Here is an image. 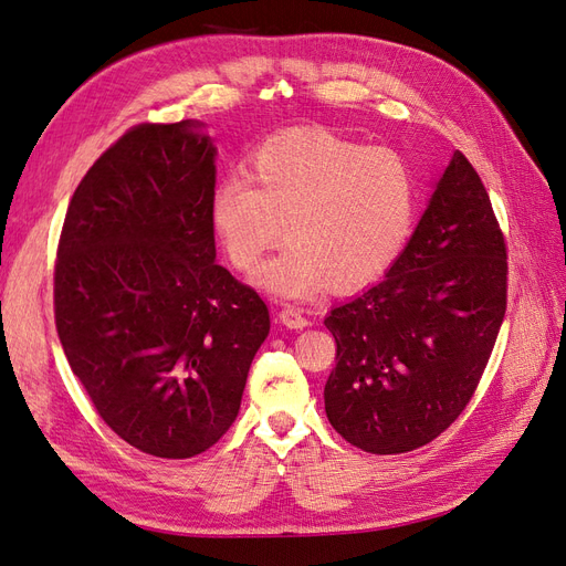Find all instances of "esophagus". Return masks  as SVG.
<instances>
[{
    "label": "esophagus",
    "instance_id": "esophagus-1",
    "mask_svg": "<svg viewBox=\"0 0 566 566\" xmlns=\"http://www.w3.org/2000/svg\"><path fill=\"white\" fill-rule=\"evenodd\" d=\"M279 316H281L283 325H287V328H293V331H302V328H306V325L312 323L310 318L304 316V312L300 310V306H283Z\"/></svg>",
    "mask_w": 566,
    "mask_h": 566
}]
</instances>
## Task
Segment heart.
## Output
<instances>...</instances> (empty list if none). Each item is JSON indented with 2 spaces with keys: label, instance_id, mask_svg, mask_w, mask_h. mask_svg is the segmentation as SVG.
I'll list each match as a JSON object with an SVG mask.
<instances>
[{
  "label": "heart",
  "instance_id": "1",
  "mask_svg": "<svg viewBox=\"0 0 566 566\" xmlns=\"http://www.w3.org/2000/svg\"><path fill=\"white\" fill-rule=\"evenodd\" d=\"M418 214L413 167L391 148H368L323 127L273 134L250 156V179L221 181L210 205L212 229L243 273L287 235L260 285L306 300L333 283L361 287L399 260Z\"/></svg>",
  "mask_w": 566,
  "mask_h": 566
}]
</instances>
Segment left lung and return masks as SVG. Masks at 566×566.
Masks as SVG:
<instances>
[{
  "instance_id": "8db88e82",
  "label": "left lung",
  "mask_w": 566,
  "mask_h": 566,
  "mask_svg": "<svg viewBox=\"0 0 566 566\" xmlns=\"http://www.w3.org/2000/svg\"><path fill=\"white\" fill-rule=\"evenodd\" d=\"M507 306V248L486 188L460 150L385 281L335 306L325 416L352 447L394 455L458 420Z\"/></svg>"
}]
</instances>
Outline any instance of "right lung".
I'll return each instance as SVG.
<instances>
[{"mask_svg":"<svg viewBox=\"0 0 566 566\" xmlns=\"http://www.w3.org/2000/svg\"><path fill=\"white\" fill-rule=\"evenodd\" d=\"M193 123H144L101 153L67 205L56 331L111 430L193 458L233 424L269 306L214 262V146Z\"/></svg>","mask_w":566,"mask_h":566,"instance_id":"add662e5","label":"right lung"}]
</instances>
